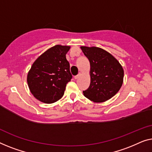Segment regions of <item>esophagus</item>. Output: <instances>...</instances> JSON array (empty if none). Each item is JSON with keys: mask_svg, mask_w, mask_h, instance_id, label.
Returning <instances> with one entry per match:
<instances>
[{"mask_svg": "<svg viewBox=\"0 0 152 152\" xmlns=\"http://www.w3.org/2000/svg\"><path fill=\"white\" fill-rule=\"evenodd\" d=\"M80 73H78V74H77V75L76 76H74V78H75V79H77V78H79V77H80Z\"/></svg>", "mask_w": 152, "mask_h": 152, "instance_id": "esophagus-1", "label": "esophagus"}]
</instances>
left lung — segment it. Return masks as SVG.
Returning a JSON list of instances; mask_svg holds the SVG:
<instances>
[{"label":"left lung","mask_w":152,"mask_h":152,"mask_svg":"<svg viewBox=\"0 0 152 152\" xmlns=\"http://www.w3.org/2000/svg\"><path fill=\"white\" fill-rule=\"evenodd\" d=\"M90 63L91 83L83 95L91 101L102 102L112 98L123 85L124 71L110 53L96 47H80Z\"/></svg>","instance_id":"obj_1"}]
</instances>
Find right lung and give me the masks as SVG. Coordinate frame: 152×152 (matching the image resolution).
I'll return each mask as SVG.
<instances>
[{
  "instance_id": "obj_1",
  "label": "right lung",
  "mask_w": 152,
  "mask_h": 152,
  "mask_svg": "<svg viewBox=\"0 0 152 152\" xmlns=\"http://www.w3.org/2000/svg\"><path fill=\"white\" fill-rule=\"evenodd\" d=\"M69 46L55 45L33 63L27 75L31 93L45 103H53L63 97L66 85L72 78L66 54Z\"/></svg>"
}]
</instances>
